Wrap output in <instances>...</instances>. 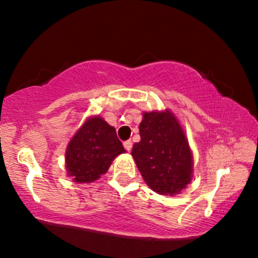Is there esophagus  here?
Returning a JSON list of instances; mask_svg holds the SVG:
<instances>
[{
	"instance_id": "34e87169",
	"label": "esophagus",
	"mask_w": 258,
	"mask_h": 258,
	"mask_svg": "<svg viewBox=\"0 0 258 258\" xmlns=\"http://www.w3.org/2000/svg\"><path fill=\"white\" fill-rule=\"evenodd\" d=\"M123 147H125V149L127 150V152H131V149H132V142H131V141L123 142Z\"/></svg>"
}]
</instances>
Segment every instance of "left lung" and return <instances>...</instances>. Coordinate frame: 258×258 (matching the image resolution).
<instances>
[{
  "label": "left lung",
  "mask_w": 258,
  "mask_h": 258,
  "mask_svg": "<svg viewBox=\"0 0 258 258\" xmlns=\"http://www.w3.org/2000/svg\"><path fill=\"white\" fill-rule=\"evenodd\" d=\"M141 141L132 156L150 188L162 195L178 194L191 180L193 160L184 132L172 112H146Z\"/></svg>",
  "instance_id": "obj_1"
}]
</instances>
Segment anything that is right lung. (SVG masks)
I'll return each instance as SVG.
<instances>
[{"instance_id":"right-lung-1","label":"right lung","mask_w":258,"mask_h":258,"mask_svg":"<svg viewBox=\"0 0 258 258\" xmlns=\"http://www.w3.org/2000/svg\"><path fill=\"white\" fill-rule=\"evenodd\" d=\"M125 148L116 131L102 117L88 119L70 141L65 155L68 176L75 182L91 183L104 174Z\"/></svg>"}]
</instances>
